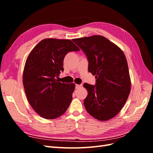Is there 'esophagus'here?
Wrapping results in <instances>:
<instances>
[{
    "instance_id": "34e87169",
    "label": "esophagus",
    "mask_w": 153,
    "mask_h": 153,
    "mask_svg": "<svg viewBox=\"0 0 153 153\" xmlns=\"http://www.w3.org/2000/svg\"><path fill=\"white\" fill-rule=\"evenodd\" d=\"M82 87V85H78V84H76V86H75V88L76 89H78V88H80Z\"/></svg>"
}]
</instances>
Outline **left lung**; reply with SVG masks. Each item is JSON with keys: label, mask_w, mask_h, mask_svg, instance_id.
Returning a JSON list of instances; mask_svg holds the SVG:
<instances>
[{"label": "left lung", "mask_w": 153, "mask_h": 153, "mask_svg": "<svg viewBox=\"0 0 153 153\" xmlns=\"http://www.w3.org/2000/svg\"><path fill=\"white\" fill-rule=\"evenodd\" d=\"M87 57L88 70L96 85L85 83L87 112L99 121L114 117L124 106L131 91L126 58L123 50L104 36L94 35L73 39Z\"/></svg>", "instance_id": "8db88e82"}]
</instances>
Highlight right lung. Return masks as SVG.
Here are the masks:
<instances>
[{
    "mask_svg": "<svg viewBox=\"0 0 153 153\" xmlns=\"http://www.w3.org/2000/svg\"><path fill=\"white\" fill-rule=\"evenodd\" d=\"M80 50L70 39L47 38L32 50L23 73V84L29 103L36 113L54 119L66 112L72 100L75 84L59 81L63 61L71 51Z\"/></svg>",
    "mask_w": 153,
    "mask_h": 153,
    "instance_id": "1",
    "label": "right lung"
}]
</instances>
